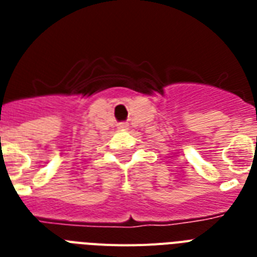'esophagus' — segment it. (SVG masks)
I'll return each mask as SVG.
<instances>
[{
    "label": "esophagus",
    "instance_id": "1",
    "mask_svg": "<svg viewBox=\"0 0 257 257\" xmlns=\"http://www.w3.org/2000/svg\"><path fill=\"white\" fill-rule=\"evenodd\" d=\"M128 122H118V124H117V128L118 129H121V131H125V129H128Z\"/></svg>",
    "mask_w": 257,
    "mask_h": 257
}]
</instances>
